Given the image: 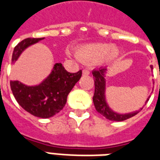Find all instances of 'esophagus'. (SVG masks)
Here are the masks:
<instances>
[{"label":"esophagus","mask_w":160,"mask_h":160,"mask_svg":"<svg viewBox=\"0 0 160 160\" xmlns=\"http://www.w3.org/2000/svg\"><path fill=\"white\" fill-rule=\"evenodd\" d=\"M82 73H83V75H89V74H90V71L87 69H83Z\"/></svg>","instance_id":"obj_1"}]
</instances>
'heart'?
Returning a JSON list of instances; mask_svg holds the SVG:
<instances>
[{
  "mask_svg": "<svg viewBox=\"0 0 160 160\" xmlns=\"http://www.w3.org/2000/svg\"><path fill=\"white\" fill-rule=\"evenodd\" d=\"M118 54L119 51L117 48L106 43L87 44L77 49L78 57L86 62H98L103 59H114L118 56Z\"/></svg>",
  "mask_w": 160,
  "mask_h": 160,
  "instance_id": "heart-1",
  "label": "heart"
}]
</instances>
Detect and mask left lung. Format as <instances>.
<instances>
[{
	"label": "left lung",
	"mask_w": 160,
	"mask_h": 160,
	"mask_svg": "<svg viewBox=\"0 0 160 160\" xmlns=\"http://www.w3.org/2000/svg\"><path fill=\"white\" fill-rule=\"evenodd\" d=\"M105 71H106L105 68H101L99 69H94L92 71V75H93L94 79H95L94 80L95 91H94L92 100H93V104L96 111L99 114L104 116V118H107L108 120L117 121V122L127 120L128 118L137 115L140 112V111H134V112H132V113H129V114H118L113 111H111L110 107L108 106V104L105 102V98H104V89H105L104 73H105ZM148 101V99L147 100V102ZM141 110H142V108L141 109Z\"/></svg>",
	"instance_id": "8db88e82"
}]
</instances>
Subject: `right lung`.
Listing matches in <instances>:
<instances>
[{
    "label": "right lung",
    "instance_id": "add662e5",
    "mask_svg": "<svg viewBox=\"0 0 160 160\" xmlns=\"http://www.w3.org/2000/svg\"><path fill=\"white\" fill-rule=\"evenodd\" d=\"M42 39L26 38L19 42L12 52V62L19 58L24 49ZM81 74V70L69 73L62 64L56 63L49 77L38 86L27 87L18 80H11L10 87L15 99L25 111L38 118H49L62 110L68 95Z\"/></svg>",
    "mask_w": 160,
    "mask_h": 160
}]
</instances>
